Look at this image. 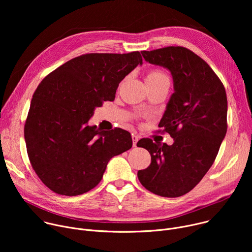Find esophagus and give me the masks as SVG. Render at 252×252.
<instances>
[{
  "mask_svg": "<svg viewBox=\"0 0 252 252\" xmlns=\"http://www.w3.org/2000/svg\"><path fill=\"white\" fill-rule=\"evenodd\" d=\"M131 138H132V145H133V147H135L137 140L139 139V136L136 135V134H132V135H131Z\"/></svg>",
  "mask_w": 252,
  "mask_h": 252,
  "instance_id": "obj_1",
  "label": "esophagus"
}]
</instances>
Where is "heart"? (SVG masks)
I'll return each instance as SVG.
<instances>
[{
  "instance_id": "1",
  "label": "heart",
  "mask_w": 252,
  "mask_h": 252,
  "mask_svg": "<svg viewBox=\"0 0 252 252\" xmlns=\"http://www.w3.org/2000/svg\"><path fill=\"white\" fill-rule=\"evenodd\" d=\"M146 78H147L148 85H153V84L161 82L163 80H168L166 75L163 73V71H161L159 69H151L147 74Z\"/></svg>"
}]
</instances>
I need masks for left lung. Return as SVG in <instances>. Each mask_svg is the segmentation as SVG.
<instances>
[{
  "mask_svg": "<svg viewBox=\"0 0 252 252\" xmlns=\"http://www.w3.org/2000/svg\"><path fill=\"white\" fill-rule=\"evenodd\" d=\"M151 63L169 69L174 93L159 122L158 132L173 138L171 146L141 138L151 164L137 171L151 192L178 197L190 191L217 158L227 130V98L223 84L208 63L185 47L142 51Z\"/></svg>",
  "mask_w": 252,
  "mask_h": 252,
  "instance_id": "1",
  "label": "left lung"
}]
</instances>
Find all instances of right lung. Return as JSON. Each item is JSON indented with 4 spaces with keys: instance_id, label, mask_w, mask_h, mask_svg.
Instances as JSON below:
<instances>
[{
    "instance_id": "1",
    "label": "right lung",
    "mask_w": 252,
    "mask_h": 252,
    "mask_svg": "<svg viewBox=\"0 0 252 252\" xmlns=\"http://www.w3.org/2000/svg\"><path fill=\"white\" fill-rule=\"evenodd\" d=\"M142 63L139 52L86 54L49 74L34 91L25 124L30 162L43 184L75 196L101 181L109 160L132 146L128 131L88 126L96 106L113 101L119 84Z\"/></svg>"
}]
</instances>
